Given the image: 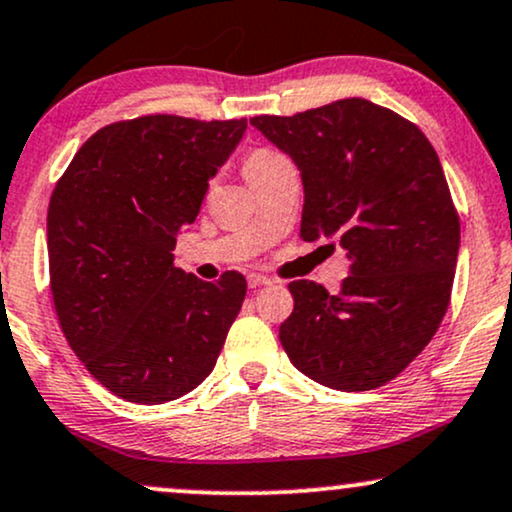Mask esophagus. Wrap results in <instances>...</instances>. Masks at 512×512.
I'll use <instances>...</instances> for the list:
<instances>
[{"label": "esophagus", "instance_id": "obj_1", "mask_svg": "<svg viewBox=\"0 0 512 512\" xmlns=\"http://www.w3.org/2000/svg\"><path fill=\"white\" fill-rule=\"evenodd\" d=\"M270 277H266V275H258V273H251L249 275V287L251 289H256V287H266V285H270Z\"/></svg>", "mask_w": 512, "mask_h": 512}]
</instances>
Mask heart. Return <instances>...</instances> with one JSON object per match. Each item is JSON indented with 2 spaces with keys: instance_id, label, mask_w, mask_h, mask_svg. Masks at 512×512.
<instances>
[{
  "instance_id": "heart-1",
  "label": "heart",
  "mask_w": 512,
  "mask_h": 512,
  "mask_svg": "<svg viewBox=\"0 0 512 512\" xmlns=\"http://www.w3.org/2000/svg\"><path fill=\"white\" fill-rule=\"evenodd\" d=\"M282 159H285V156L277 154V151H273V149H256V151H251V154L246 156V161H244L246 180H249L251 175L261 173V170L270 168V166H273V163L282 161Z\"/></svg>"
}]
</instances>
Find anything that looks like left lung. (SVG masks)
<instances>
[{
  "instance_id": "8db88e82",
  "label": "left lung",
  "mask_w": 512,
  "mask_h": 512,
  "mask_svg": "<svg viewBox=\"0 0 512 512\" xmlns=\"http://www.w3.org/2000/svg\"><path fill=\"white\" fill-rule=\"evenodd\" d=\"M251 125L301 170V237L332 239L349 258L337 294L289 282L282 349L330 389L382 387L430 344L449 308L460 220L437 151L418 125L358 97Z\"/></svg>"
}]
</instances>
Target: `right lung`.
I'll use <instances>...</instances> for the list:
<instances>
[{
  "label": "right lung",
  "instance_id": "right-lung-1",
  "mask_svg": "<svg viewBox=\"0 0 512 512\" xmlns=\"http://www.w3.org/2000/svg\"><path fill=\"white\" fill-rule=\"evenodd\" d=\"M246 118L142 116L97 130L56 182L47 211L59 325L90 375L125 401L156 406L211 375L246 296L244 275L204 282L175 268L208 180Z\"/></svg>",
  "mask_w": 512,
  "mask_h": 512
}]
</instances>
